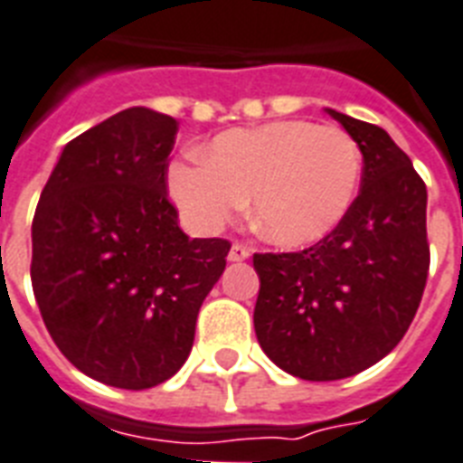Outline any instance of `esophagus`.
Instances as JSON below:
<instances>
[{"label": "esophagus", "mask_w": 463, "mask_h": 463, "mask_svg": "<svg viewBox=\"0 0 463 463\" xmlns=\"http://www.w3.org/2000/svg\"><path fill=\"white\" fill-rule=\"evenodd\" d=\"M250 258V248L246 243H232V250H229V262H243V260Z\"/></svg>", "instance_id": "34e87169"}]
</instances>
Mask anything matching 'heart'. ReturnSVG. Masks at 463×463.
<instances>
[{
    "instance_id": "heart-1",
    "label": "heart",
    "mask_w": 463,
    "mask_h": 463,
    "mask_svg": "<svg viewBox=\"0 0 463 463\" xmlns=\"http://www.w3.org/2000/svg\"><path fill=\"white\" fill-rule=\"evenodd\" d=\"M360 177V148L345 129L277 120L217 135L203 160H175L167 189L186 222L205 234L253 196L260 234L277 246L303 248L345 220Z\"/></svg>"
}]
</instances>
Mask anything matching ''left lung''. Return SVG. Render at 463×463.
I'll return each mask as SVG.
<instances>
[{
	"mask_svg": "<svg viewBox=\"0 0 463 463\" xmlns=\"http://www.w3.org/2000/svg\"><path fill=\"white\" fill-rule=\"evenodd\" d=\"M362 151V186L338 227L298 253H255L253 324L277 366L338 381L407 334L429 279L426 184L383 128L326 109Z\"/></svg>",
	"mask_w": 463,
	"mask_h": 463,
	"instance_id": "8db88e82",
	"label": "left lung"
}]
</instances>
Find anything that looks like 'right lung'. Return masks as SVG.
Segmentation results:
<instances>
[{
  "label": "right lung",
  "mask_w": 463,
  "mask_h": 463,
  "mask_svg": "<svg viewBox=\"0 0 463 463\" xmlns=\"http://www.w3.org/2000/svg\"><path fill=\"white\" fill-rule=\"evenodd\" d=\"M179 122L120 110L68 141L33 220L34 300L72 366L144 391L179 372L227 239H189L167 198Z\"/></svg>",
  "instance_id": "obj_1"
}]
</instances>
